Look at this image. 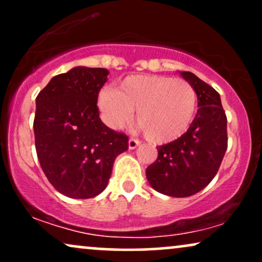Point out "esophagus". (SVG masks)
Instances as JSON below:
<instances>
[{"label": "esophagus", "mask_w": 262, "mask_h": 262, "mask_svg": "<svg viewBox=\"0 0 262 262\" xmlns=\"http://www.w3.org/2000/svg\"><path fill=\"white\" fill-rule=\"evenodd\" d=\"M140 144V141L138 139H135V138H130V139L128 140V145H129V149H135L138 145Z\"/></svg>", "instance_id": "esophagus-1"}]
</instances>
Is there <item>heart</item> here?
<instances>
[{
    "label": "heart",
    "mask_w": 262,
    "mask_h": 262,
    "mask_svg": "<svg viewBox=\"0 0 262 262\" xmlns=\"http://www.w3.org/2000/svg\"><path fill=\"white\" fill-rule=\"evenodd\" d=\"M97 106L108 127L121 129L132 122L134 111L146 139L155 144L179 139L193 121L198 96L183 79L159 75L128 76L118 90H101Z\"/></svg>",
    "instance_id": "heart-1"
}]
</instances>
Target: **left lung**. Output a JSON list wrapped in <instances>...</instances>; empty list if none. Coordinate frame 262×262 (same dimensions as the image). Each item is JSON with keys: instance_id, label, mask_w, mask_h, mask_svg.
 Instances as JSON below:
<instances>
[{"instance_id": "obj_1", "label": "left lung", "mask_w": 262, "mask_h": 262, "mask_svg": "<svg viewBox=\"0 0 262 262\" xmlns=\"http://www.w3.org/2000/svg\"><path fill=\"white\" fill-rule=\"evenodd\" d=\"M198 96L193 122L179 139L158 146V159L146 169L151 187L171 197H188L217 175L228 148L227 116L219 93L194 74H181Z\"/></svg>"}]
</instances>
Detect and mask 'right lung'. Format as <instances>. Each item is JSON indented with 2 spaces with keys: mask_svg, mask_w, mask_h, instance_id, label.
Wrapping results in <instances>:
<instances>
[{
  "mask_svg": "<svg viewBox=\"0 0 262 262\" xmlns=\"http://www.w3.org/2000/svg\"><path fill=\"white\" fill-rule=\"evenodd\" d=\"M102 68L71 69L38 93L35 150L53 187L71 198H92L106 188L116 158L128 150V135L100 118L98 92L107 81Z\"/></svg>",
  "mask_w": 262,
  "mask_h": 262,
  "instance_id": "right-lung-1",
  "label": "right lung"
}]
</instances>
